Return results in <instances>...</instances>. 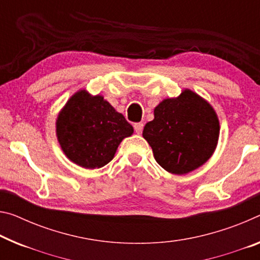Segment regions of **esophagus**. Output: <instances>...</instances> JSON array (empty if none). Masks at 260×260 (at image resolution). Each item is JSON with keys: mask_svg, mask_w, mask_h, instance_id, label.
<instances>
[{"mask_svg": "<svg viewBox=\"0 0 260 260\" xmlns=\"http://www.w3.org/2000/svg\"><path fill=\"white\" fill-rule=\"evenodd\" d=\"M134 129L138 134H141V132L143 129V123L142 122H135L134 123Z\"/></svg>", "mask_w": 260, "mask_h": 260, "instance_id": "1", "label": "esophagus"}]
</instances>
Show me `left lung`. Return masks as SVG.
<instances>
[{
  "label": "left lung",
  "instance_id": "left-lung-1",
  "mask_svg": "<svg viewBox=\"0 0 260 260\" xmlns=\"http://www.w3.org/2000/svg\"><path fill=\"white\" fill-rule=\"evenodd\" d=\"M220 134L215 111L204 98L184 90L177 98L160 102L154 120L146 123L142 135L160 167L185 175L207 162Z\"/></svg>",
  "mask_w": 260,
  "mask_h": 260
}]
</instances>
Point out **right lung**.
Here are the masks:
<instances>
[{
  "label": "right lung",
  "mask_w": 260,
  "mask_h": 260,
  "mask_svg": "<svg viewBox=\"0 0 260 260\" xmlns=\"http://www.w3.org/2000/svg\"><path fill=\"white\" fill-rule=\"evenodd\" d=\"M133 127L102 96L76 92L56 119L57 140L64 155L85 169L102 168L114 157Z\"/></svg>",
  "instance_id": "right-lung-1"
}]
</instances>
